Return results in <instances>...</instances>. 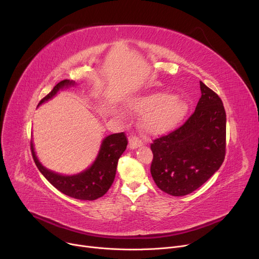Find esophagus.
<instances>
[{
    "instance_id": "obj_1",
    "label": "esophagus",
    "mask_w": 259,
    "mask_h": 259,
    "mask_svg": "<svg viewBox=\"0 0 259 259\" xmlns=\"http://www.w3.org/2000/svg\"><path fill=\"white\" fill-rule=\"evenodd\" d=\"M143 145V142L137 138V137H130L129 138V148L130 149H135V148H139Z\"/></svg>"
}]
</instances>
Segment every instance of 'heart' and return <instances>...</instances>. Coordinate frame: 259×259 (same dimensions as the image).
<instances>
[{"label":"heart","mask_w":259,"mask_h":259,"mask_svg":"<svg viewBox=\"0 0 259 259\" xmlns=\"http://www.w3.org/2000/svg\"><path fill=\"white\" fill-rule=\"evenodd\" d=\"M130 107L139 113H146L142 126L151 135L168 132L179 124L186 113V106L181 100L162 93L143 98Z\"/></svg>","instance_id":"1"}]
</instances>
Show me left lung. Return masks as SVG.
Listing matches in <instances>:
<instances>
[{"label": "left lung", "mask_w": 259, "mask_h": 259, "mask_svg": "<svg viewBox=\"0 0 259 259\" xmlns=\"http://www.w3.org/2000/svg\"><path fill=\"white\" fill-rule=\"evenodd\" d=\"M201 97L185 124L151 144V175L172 196L192 193L220 169L226 155V111L221 98L200 81Z\"/></svg>", "instance_id": "8db88e82"}]
</instances>
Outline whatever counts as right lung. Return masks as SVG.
<instances>
[{
	"label": "right lung",
	"instance_id": "add662e5",
	"mask_svg": "<svg viewBox=\"0 0 259 259\" xmlns=\"http://www.w3.org/2000/svg\"><path fill=\"white\" fill-rule=\"evenodd\" d=\"M73 85L74 81L69 79L60 81L44 99L40 100L38 106L52 99L60 89ZM128 140L124 132L109 135L104 139L99 155L92 166L84 172L70 176L54 173L43 167L35 155L32 142L30 143V149L37 169L59 191L76 199L94 200L102 197L111 187L115 178L118 158L126 150Z\"/></svg>",
	"mask_w": 259,
	"mask_h": 259
}]
</instances>
